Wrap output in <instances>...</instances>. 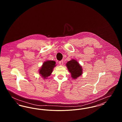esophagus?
<instances>
[{"mask_svg": "<svg viewBox=\"0 0 122 122\" xmlns=\"http://www.w3.org/2000/svg\"><path fill=\"white\" fill-rule=\"evenodd\" d=\"M59 64H60V65H63V64H64V61H63V60L60 61L59 62Z\"/></svg>", "mask_w": 122, "mask_h": 122, "instance_id": "34e87169", "label": "esophagus"}]
</instances>
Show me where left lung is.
<instances>
[{
	"label": "left lung",
	"mask_w": 122,
	"mask_h": 122,
	"mask_svg": "<svg viewBox=\"0 0 122 122\" xmlns=\"http://www.w3.org/2000/svg\"><path fill=\"white\" fill-rule=\"evenodd\" d=\"M66 66L73 79H76L82 74V67L76 60L72 59L68 62Z\"/></svg>",
	"instance_id": "left-lung-1"
}]
</instances>
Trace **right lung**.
<instances>
[{
	"label": "right lung",
	"mask_w": 122,
	"mask_h": 122,
	"mask_svg": "<svg viewBox=\"0 0 122 122\" xmlns=\"http://www.w3.org/2000/svg\"><path fill=\"white\" fill-rule=\"evenodd\" d=\"M55 64L56 62L53 60L45 61L39 70V74L44 79H46L52 74L53 68L56 66Z\"/></svg>",
	"instance_id": "1"
}]
</instances>
